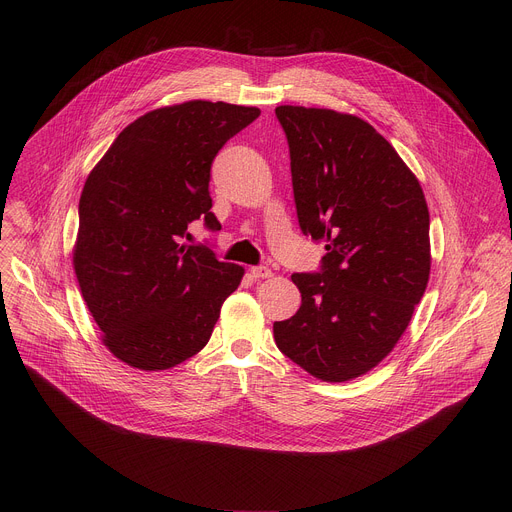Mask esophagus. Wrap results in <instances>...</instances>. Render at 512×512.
Masks as SVG:
<instances>
[{
  "mask_svg": "<svg viewBox=\"0 0 512 512\" xmlns=\"http://www.w3.org/2000/svg\"><path fill=\"white\" fill-rule=\"evenodd\" d=\"M249 271H251V275H253L255 279H267V277L273 275V271H271L269 267H265V265H255V267H251Z\"/></svg>",
  "mask_w": 512,
  "mask_h": 512,
  "instance_id": "1",
  "label": "esophagus"
}]
</instances>
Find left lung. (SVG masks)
<instances>
[{"mask_svg":"<svg viewBox=\"0 0 512 512\" xmlns=\"http://www.w3.org/2000/svg\"><path fill=\"white\" fill-rule=\"evenodd\" d=\"M304 235L326 243L318 273H294L302 306L273 324L277 348L316 379L369 373L395 348L429 279V210L413 172L373 125L281 105Z\"/></svg>","mask_w":512,"mask_h":512,"instance_id":"8db88e82","label":"left lung"}]
</instances>
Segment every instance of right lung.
<instances>
[{
    "label": "right lung",
    "mask_w": 512,
    "mask_h": 512,
    "mask_svg": "<svg viewBox=\"0 0 512 512\" xmlns=\"http://www.w3.org/2000/svg\"><path fill=\"white\" fill-rule=\"evenodd\" d=\"M259 113L223 101L150 111L89 174L72 265L105 346L129 367L166 371L200 352L239 287L241 265L182 239L198 218L221 231L210 166Z\"/></svg>",
    "instance_id": "add662e5"
}]
</instances>
